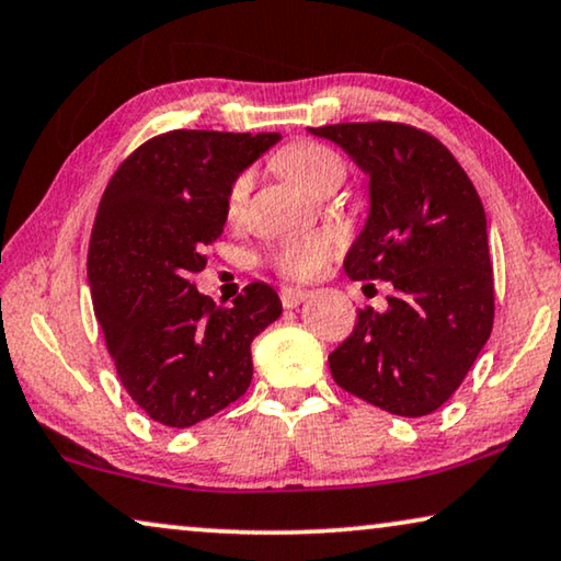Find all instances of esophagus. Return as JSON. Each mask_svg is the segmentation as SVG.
<instances>
[{"label": "esophagus", "mask_w": 561, "mask_h": 561, "mask_svg": "<svg viewBox=\"0 0 561 561\" xmlns=\"http://www.w3.org/2000/svg\"><path fill=\"white\" fill-rule=\"evenodd\" d=\"M306 298H308V290L306 288H294V286L280 288V304H283V308H296V306L304 304Z\"/></svg>", "instance_id": "1"}]
</instances>
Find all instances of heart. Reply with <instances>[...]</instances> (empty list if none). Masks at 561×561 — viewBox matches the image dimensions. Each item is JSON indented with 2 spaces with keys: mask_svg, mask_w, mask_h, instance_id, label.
Wrapping results in <instances>:
<instances>
[{
  "mask_svg": "<svg viewBox=\"0 0 561 561\" xmlns=\"http://www.w3.org/2000/svg\"><path fill=\"white\" fill-rule=\"evenodd\" d=\"M275 169L311 194H323L344 182L346 167L336 151L316 141H294L275 153ZM250 192V174H240L227 190V215L238 217L245 209ZM336 255V240L329 232H308L300 238L283 240L267 250L273 271L290 280L316 278L331 257Z\"/></svg>",
  "mask_w": 561,
  "mask_h": 561,
  "instance_id": "1",
  "label": "heart"
}]
</instances>
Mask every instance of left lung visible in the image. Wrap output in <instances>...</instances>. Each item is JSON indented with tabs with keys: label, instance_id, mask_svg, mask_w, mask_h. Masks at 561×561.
I'll return each mask as SVG.
<instances>
[{
	"label": "left lung",
	"instance_id": "8db88e82",
	"mask_svg": "<svg viewBox=\"0 0 561 561\" xmlns=\"http://www.w3.org/2000/svg\"><path fill=\"white\" fill-rule=\"evenodd\" d=\"M369 174V217L346 253L352 280H387V311L362 308L329 354L341 389L400 417L453 397L493 329L485 213L458 159L422 128L371 121L311 128Z\"/></svg>",
	"mask_w": 561,
	"mask_h": 561
}]
</instances>
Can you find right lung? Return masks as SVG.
Wrapping results in <instances>:
<instances>
[{
  "mask_svg": "<svg viewBox=\"0 0 561 561\" xmlns=\"http://www.w3.org/2000/svg\"><path fill=\"white\" fill-rule=\"evenodd\" d=\"M278 134L176 128L144 141L105 186L88 245L95 319L131 400L167 427H192L240 400L250 344L283 306L250 283L232 308L192 283L227 220V190Z\"/></svg>",
  "mask_w": 561,
  "mask_h": 561,
  "instance_id": "obj_1",
  "label": "right lung"
}]
</instances>
